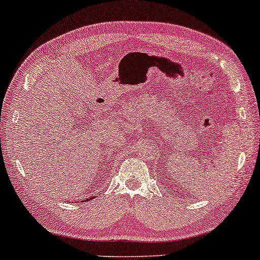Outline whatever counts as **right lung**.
Returning a JSON list of instances; mask_svg holds the SVG:
<instances>
[{
    "label": "right lung",
    "instance_id": "add662e5",
    "mask_svg": "<svg viewBox=\"0 0 260 260\" xmlns=\"http://www.w3.org/2000/svg\"><path fill=\"white\" fill-rule=\"evenodd\" d=\"M91 199H94V198H88L86 200H83V201H89V200H91Z\"/></svg>",
    "mask_w": 260,
    "mask_h": 260
}]
</instances>
